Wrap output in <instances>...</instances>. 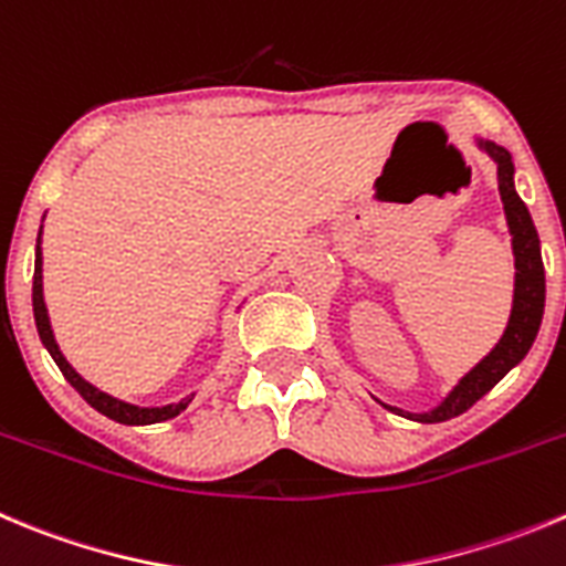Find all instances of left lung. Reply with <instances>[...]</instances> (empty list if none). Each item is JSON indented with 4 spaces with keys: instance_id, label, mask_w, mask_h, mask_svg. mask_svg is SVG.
<instances>
[{
    "instance_id": "left-lung-1",
    "label": "left lung",
    "mask_w": 566,
    "mask_h": 566,
    "mask_svg": "<svg viewBox=\"0 0 566 566\" xmlns=\"http://www.w3.org/2000/svg\"><path fill=\"white\" fill-rule=\"evenodd\" d=\"M476 145L489 154L496 163V181H500V199L502 210H505L507 232H511V249H513V303H511V317H507L505 331H502L500 342L491 347V354L476 361L452 390L446 392L440 403L423 412H407V409L390 407L381 403L390 412L409 418L418 423H440L449 418L463 415L471 403H476L496 381L507 376L513 367L520 365L533 347L542 325L544 314V263H542V243H538V232L533 227L531 212H527L525 201L516 193L513 185V159L507 148L496 145L494 139L476 137Z\"/></svg>"
}]
</instances>
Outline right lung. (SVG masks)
<instances>
[{"label": "right lung", "mask_w": 566, "mask_h": 566, "mask_svg": "<svg viewBox=\"0 0 566 566\" xmlns=\"http://www.w3.org/2000/svg\"><path fill=\"white\" fill-rule=\"evenodd\" d=\"M41 227H39V241H35V272H33V317H35V328H39V336H41V345L50 350V356H53V361L59 365V370L64 373V378L70 381L72 387H75L77 392L83 396V401L92 403V407L97 409L101 415H106V418H112V421L117 423H126V427H148V423H163V421H170V418H176L179 412H185L188 409V403L193 401L196 392H190V396H185L181 401L176 403H165V407H137V403H128V401H120V398L108 396V392L97 390L95 385H90L86 378L81 376V373L75 370V367L66 361V356L61 354L59 342H55V334H53V325H50V314H46V303H44V277H41Z\"/></svg>", "instance_id": "1"}]
</instances>
